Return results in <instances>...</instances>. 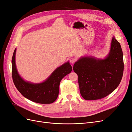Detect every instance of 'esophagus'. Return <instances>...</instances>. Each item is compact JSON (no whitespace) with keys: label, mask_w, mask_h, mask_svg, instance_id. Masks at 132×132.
I'll use <instances>...</instances> for the list:
<instances>
[{"label":"esophagus","mask_w":132,"mask_h":132,"mask_svg":"<svg viewBox=\"0 0 132 132\" xmlns=\"http://www.w3.org/2000/svg\"><path fill=\"white\" fill-rule=\"evenodd\" d=\"M76 61H77V59L75 58H70V62L71 64H74Z\"/></svg>","instance_id":"esophagus-1"}]
</instances>
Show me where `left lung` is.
Instances as JSON below:
<instances>
[{"label":"left lung","mask_w":132,"mask_h":132,"mask_svg":"<svg viewBox=\"0 0 132 132\" xmlns=\"http://www.w3.org/2000/svg\"><path fill=\"white\" fill-rule=\"evenodd\" d=\"M123 69L121 46L114 36L105 58L87 55L80 58L73 66L80 92L86 100L101 99L112 93L121 82Z\"/></svg>","instance_id":"1"}]
</instances>
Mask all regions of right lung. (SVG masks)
Instances as JSON below:
<instances>
[{
  "label": "right lung",
  "mask_w": 132,
  "mask_h": 132,
  "mask_svg": "<svg viewBox=\"0 0 132 132\" xmlns=\"http://www.w3.org/2000/svg\"><path fill=\"white\" fill-rule=\"evenodd\" d=\"M14 50L12 57V77L14 85L18 91L26 98L42 104L54 102L58 97L59 84L62 79L71 73L72 67L69 62L57 68L46 80L40 83H32L25 81L19 75L15 63Z\"/></svg>",
  "instance_id": "obj_1"
}]
</instances>
